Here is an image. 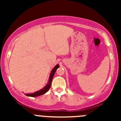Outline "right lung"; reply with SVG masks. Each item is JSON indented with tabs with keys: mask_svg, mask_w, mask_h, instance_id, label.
I'll use <instances>...</instances> for the list:
<instances>
[{
	"mask_svg": "<svg viewBox=\"0 0 121 121\" xmlns=\"http://www.w3.org/2000/svg\"><path fill=\"white\" fill-rule=\"evenodd\" d=\"M59 68V65L57 64L55 67L53 68L52 71L51 72V74H50V76L49 78V81H48L47 84L45 85V86L43 87V89H41L40 91H35V93H30V94H26V95L29 97H37L39 96V95H43V94H45V93H47V91H49L50 87L51 86V83H52V80L54 74H55V72H56V70Z\"/></svg>",
	"mask_w": 121,
	"mask_h": 121,
	"instance_id": "1",
	"label": "right lung"
}]
</instances>
